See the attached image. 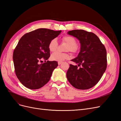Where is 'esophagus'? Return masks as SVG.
<instances>
[{
    "mask_svg": "<svg viewBox=\"0 0 121 121\" xmlns=\"http://www.w3.org/2000/svg\"><path fill=\"white\" fill-rule=\"evenodd\" d=\"M61 63H62L61 62H58V65H60Z\"/></svg>",
    "mask_w": 121,
    "mask_h": 121,
    "instance_id": "1",
    "label": "esophagus"
}]
</instances>
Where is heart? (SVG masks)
I'll list each match as a JSON object with an SVG mask.
<instances>
[{
    "mask_svg": "<svg viewBox=\"0 0 121 121\" xmlns=\"http://www.w3.org/2000/svg\"><path fill=\"white\" fill-rule=\"evenodd\" d=\"M63 40L68 44L67 50H69L72 52H77L79 47L76 44V39L71 36H65L63 37ZM57 40L56 38L52 39L50 41L48 44V48L50 52H54L57 48ZM70 57L69 54L67 53H62L58 52H56L51 55L50 58L52 60L58 62H61L65 60L68 59Z\"/></svg>",
    "mask_w": 121,
    "mask_h": 121,
    "instance_id": "heart-1",
    "label": "heart"
}]
</instances>
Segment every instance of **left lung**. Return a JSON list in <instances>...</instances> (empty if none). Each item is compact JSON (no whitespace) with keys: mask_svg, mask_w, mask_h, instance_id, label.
Segmentation results:
<instances>
[{"mask_svg":"<svg viewBox=\"0 0 121 121\" xmlns=\"http://www.w3.org/2000/svg\"><path fill=\"white\" fill-rule=\"evenodd\" d=\"M67 33L79 40L80 51L78 56L71 61L81 66L78 69L77 65H69L67 72V79L77 89H90L99 81L107 69V51L93 33L74 30Z\"/></svg>","mask_w":121,"mask_h":121,"instance_id":"obj_1","label":"left lung"}]
</instances>
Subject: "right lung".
Instances as JSON below:
<instances>
[{
    "label": "right lung",
    "instance_id": "right-lung-1",
    "mask_svg": "<svg viewBox=\"0 0 121 121\" xmlns=\"http://www.w3.org/2000/svg\"><path fill=\"white\" fill-rule=\"evenodd\" d=\"M61 32L40 28L27 33L20 39L14 50L13 61L17 78L26 87L38 89L49 81L58 63L47 60L50 57L48 44ZM42 59L45 62L39 64Z\"/></svg>",
    "mask_w": 121,
    "mask_h": 121
}]
</instances>
